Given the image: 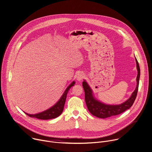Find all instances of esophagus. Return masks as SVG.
<instances>
[{
	"label": "esophagus",
	"mask_w": 152,
	"mask_h": 152,
	"mask_svg": "<svg viewBox=\"0 0 152 152\" xmlns=\"http://www.w3.org/2000/svg\"><path fill=\"white\" fill-rule=\"evenodd\" d=\"M85 77V75L83 73H79L77 75V76H76V79L78 80V81H81L83 80V79H84Z\"/></svg>",
	"instance_id": "34e87169"
}]
</instances>
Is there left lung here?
<instances>
[{
    "mask_svg": "<svg viewBox=\"0 0 152 152\" xmlns=\"http://www.w3.org/2000/svg\"><path fill=\"white\" fill-rule=\"evenodd\" d=\"M135 61L137 62V68L138 70V75L137 77V87L132 94L131 97L127 101L120 104L109 105L99 102L93 97V91L88 83L85 82V80L82 82V86L85 92V103L88 111L92 115L99 118H106L118 115L129 109L132 106L137 95L140 77V69L136 58Z\"/></svg>",
    "mask_w": 152,
    "mask_h": 152,
    "instance_id": "left-lung-1",
    "label": "left lung"
}]
</instances>
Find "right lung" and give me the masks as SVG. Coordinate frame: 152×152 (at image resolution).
Returning <instances> with one entry per match:
<instances>
[{
	"mask_svg": "<svg viewBox=\"0 0 152 152\" xmlns=\"http://www.w3.org/2000/svg\"><path fill=\"white\" fill-rule=\"evenodd\" d=\"M75 82H73L68 86L67 89L66 90V91H64L63 95L61 96L59 100L54 106H53L52 107L49 108V110H48L45 111H43L42 113L37 114H34V115L29 114L26 113H25V114L31 117L36 118L40 119V120H49V119H52V118L58 117L62 114V113L63 111L64 104H65V102H66L68 91L72 86H73L75 85Z\"/></svg>",
	"mask_w": 152,
	"mask_h": 152,
	"instance_id": "obj_1",
	"label": "right lung"
}]
</instances>
